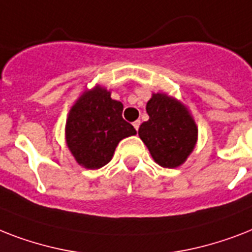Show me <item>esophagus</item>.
Segmentation results:
<instances>
[{"label": "esophagus", "mask_w": 252, "mask_h": 252, "mask_svg": "<svg viewBox=\"0 0 252 252\" xmlns=\"http://www.w3.org/2000/svg\"><path fill=\"white\" fill-rule=\"evenodd\" d=\"M140 124H141V122L140 120H136V122H133V126H134V129L138 130V128H140Z\"/></svg>", "instance_id": "esophagus-1"}]
</instances>
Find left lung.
<instances>
[{
  "label": "left lung",
  "instance_id": "8db88e82",
  "mask_svg": "<svg viewBox=\"0 0 252 252\" xmlns=\"http://www.w3.org/2000/svg\"><path fill=\"white\" fill-rule=\"evenodd\" d=\"M146 112L149 120L140 126L138 136L158 165L178 167L195 148L197 128L193 119L184 106L166 94H153Z\"/></svg>",
  "mask_w": 252,
  "mask_h": 252
}]
</instances>
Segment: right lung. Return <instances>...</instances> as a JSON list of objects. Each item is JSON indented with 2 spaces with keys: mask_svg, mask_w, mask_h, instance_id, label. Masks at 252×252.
Instances as JSON below:
<instances>
[{
  "mask_svg": "<svg viewBox=\"0 0 252 252\" xmlns=\"http://www.w3.org/2000/svg\"><path fill=\"white\" fill-rule=\"evenodd\" d=\"M122 114V103L100 87L77 100L66 122V144L80 165L93 170L107 165L119 142L137 133Z\"/></svg>",
  "mask_w": 252,
  "mask_h": 252,
  "instance_id": "add662e5",
  "label": "right lung"
}]
</instances>
